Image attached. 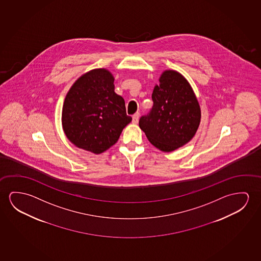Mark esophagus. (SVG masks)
Segmentation results:
<instances>
[{
    "label": "esophagus",
    "mask_w": 261,
    "mask_h": 261,
    "mask_svg": "<svg viewBox=\"0 0 261 261\" xmlns=\"http://www.w3.org/2000/svg\"><path fill=\"white\" fill-rule=\"evenodd\" d=\"M139 116H140V114L137 112L133 116V124H137L138 123V120H139Z\"/></svg>",
    "instance_id": "34e87169"
}]
</instances>
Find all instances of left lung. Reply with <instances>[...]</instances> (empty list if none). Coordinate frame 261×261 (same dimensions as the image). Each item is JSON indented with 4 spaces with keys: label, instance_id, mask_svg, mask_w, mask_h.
Wrapping results in <instances>:
<instances>
[{
    "label": "left lung",
    "instance_id": "left-lung-1",
    "mask_svg": "<svg viewBox=\"0 0 261 261\" xmlns=\"http://www.w3.org/2000/svg\"><path fill=\"white\" fill-rule=\"evenodd\" d=\"M152 94L151 111L139 126L149 142L163 152H173L193 139L201 122V108L188 81L175 70H165Z\"/></svg>",
    "mask_w": 261,
    "mask_h": 261
}]
</instances>
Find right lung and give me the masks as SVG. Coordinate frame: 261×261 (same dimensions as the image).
Returning <instances> with one entry per match:
<instances>
[{"instance_id": "right-lung-1", "label": "right lung", "mask_w": 261, "mask_h": 261, "mask_svg": "<svg viewBox=\"0 0 261 261\" xmlns=\"http://www.w3.org/2000/svg\"><path fill=\"white\" fill-rule=\"evenodd\" d=\"M114 76L106 68L85 73L68 90L62 108V127L68 140L96 154L115 145L132 121L124 98L115 92Z\"/></svg>"}]
</instances>
